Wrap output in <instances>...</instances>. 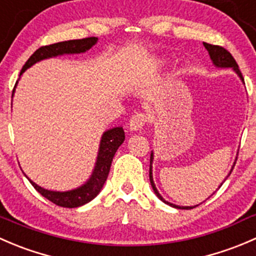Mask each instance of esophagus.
Returning a JSON list of instances; mask_svg holds the SVG:
<instances>
[{"label":"esophagus","mask_w":256,"mask_h":256,"mask_svg":"<svg viewBox=\"0 0 256 256\" xmlns=\"http://www.w3.org/2000/svg\"><path fill=\"white\" fill-rule=\"evenodd\" d=\"M148 121V118L144 112H136L131 116L130 122H128V128L131 131H138L141 130L145 125V122Z\"/></svg>","instance_id":"esophagus-1"}]
</instances>
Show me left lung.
<instances>
[{
    "instance_id": "8db88e82",
    "label": "left lung",
    "mask_w": 256,
    "mask_h": 256,
    "mask_svg": "<svg viewBox=\"0 0 256 256\" xmlns=\"http://www.w3.org/2000/svg\"><path fill=\"white\" fill-rule=\"evenodd\" d=\"M204 46L205 48L208 50V52H209L210 54V58L212 60V62H214V65L218 66V68H234L235 72L238 74V75L240 76V78H242V81H244V78H242V71L239 70V66H238L236 61H235L234 57L232 56V54H230L229 51H228L226 48H224V47L222 46H218V44H206V42H204ZM152 154H151V158H150V182H151V186H152L154 191H155V194L158 195V198L160 200H162L164 202H166V204L171 205V206L174 208H178V209H192V208H196V206H178V205H172L170 204V202H165V200L162 199V196H161L160 194H158V188H155V184H154V180H152V172H151V164H152ZM238 160V158H236ZM235 166V164H234ZM232 174V172H230Z\"/></svg>"
}]
</instances>
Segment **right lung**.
I'll list each match as a JSON object with an SVG mask.
<instances>
[{"label": "right lung", "instance_id": "add662e5", "mask_svg": "<svg viewBox=\"0 0 256 256\" xmlns=\"http://www.w3.org/2000/svg\"><path fill=\"white\" fill-rule=\"evenodd\" d=\"M96 42H98V37H86V38L70 40V41H62L57 42V44L40 47L27 60L20 75H22V72H24L26 68L36 64L37 61L64 54H80V52H85L90 50ZM124 140H125V132H124L122 128H111V130L106 131L104 134L102 138H101L100 150H98L95 170H94L90 180L85 185L81 186V188L71 191H65V192H58V191L44 190V188L36 185L34 181L28 178L30 182L32 184V186L38 191L42 196L46 198L47 200H50L54 204L58 205V206L78 208L81 205H85L86 202H91L102 188L104 184H105L106 178H108V171H110L114 155L118 151V148H120L121 144L124 142Z\"/></svg>", "mask_w": 256, "mask_h": 256}]
</instances>
